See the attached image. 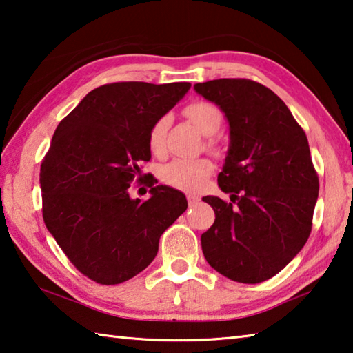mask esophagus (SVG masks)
Here are the masks:
<instances>
[{
  "label": "esophagus",
  "instance_id": "esophagus-1",
  "mask_svg": "<svg viewBox=\"0 0 353 353\" xmlns=\"http://www.w3.org/2000/svg\"><path fill=\"white\" fill-rule=\"evenodd\" d=\"M187 201H188V205H196V204H199V196H196V194H187Z\"/></svg>",
  "mask_w": 353,
  "mask_h": 353
}]
</instances>
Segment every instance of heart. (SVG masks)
Wrapping results in <instances>:
<instances>
[{"mask_svg":"<svg viewBox=\"0 0 353 353\" xmlns=\"http://www.w3.org/2000/svg\"><path fill=\"white\" fill-rule=\"evenodd\" d=\"M185 115L188 117L196 129L204 135L216 134L223 124V113L216 105L205 101H198L187 105ZM170 126V118L162 117L155 121L148 135L149 149L154 154H162L165 151V137ZM207 148L218 151V143L214 140L207 141ZM213 171V165L208 159H174L162 166L160 179L172 188L182 191H198L204 187Z\"/></svg>","mask_w":353,"mask_h":353,"instance_id":"1","label":"heart"}]
</instances>
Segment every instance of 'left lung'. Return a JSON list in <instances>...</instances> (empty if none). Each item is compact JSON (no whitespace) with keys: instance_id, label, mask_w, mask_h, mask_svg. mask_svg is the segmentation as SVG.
I'll list each match as a JSON object with an SVG mask.
<instances>
[{"instance_id":"8db88e82","label":"left lung","mask_w":353,"mask_h":353,"mask_svg":"<svg viewBox=\"0 0 353 353\" xmlns=\"http://www.w3.org/2000/svg\"><path fill=\"white\" fill-rule=\"evenodd\" d=\"M229 121L230 143L218 185L230 194L202 201L214 223L201 236L213 270L240 283H260L301 252L312 232L319 179L307 135L276 93L250 79L194 85Z\"/></svg>"}]
</instances>
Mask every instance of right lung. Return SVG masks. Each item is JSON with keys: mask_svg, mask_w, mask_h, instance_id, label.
<instances>
[{"mask_svg": "<svg viewBox=\"0 0 353 353\" xmlns=\"http://www.w3.org/2000/svg\"><path fill=\"white\" fill-rule=\"evenodd\" d=\"M190 82H113L94 88L65 117L40 166L43 221L77 271L118 285L149 266L163 232L187 210L166 185L148 201L129 196L149 162V129L190 90ZM141 181V177H139ZM154 185V182H151Z\"/></svg>", "mask_w": 353, "mask_h": 353, "instance_id": "add662e5", "label": "right lung"}]
</instances>
